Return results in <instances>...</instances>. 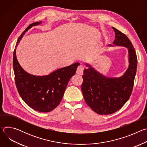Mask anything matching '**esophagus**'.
I'll list each match as a JSON object with an SVG mask.
<instances>
[{"label":"esophagus","instance_id":"obj_1","mask_svg":"<svg viewBox=\"0 0 147 147\" xmlns=\"http://www.w3.org/2000/svg\"><path fill=\"white\" fill-rule=\"evenodd\" d=\"M83 71H84V66L82 65H80L79 66H78L76 72L78 74L81 75V74H82Z\"/></svg>","mask_w":147,"mask_h":147}]
</instances>
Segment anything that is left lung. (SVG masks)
<instances>
[{"label":"left lung","mask_w":147,"mask_h":147,"mask_svg":"<svg viewBox=\"0 0 147 147\" xmlns=\"http://www.w3.org/2000/svg\"><path fill=\"white\" fill-rule=\"evenodd\" d=\"M112 28L115 33L113 44L127 49V69L119 77H109L86 63L88 68L84 70L82 75L81 90L84 98L91 109L99 115L113 113L127 102L131 94L137 71V55L131 41L125 34Z\"/></svg>","instance_id":"obj_1"}]
</instances>
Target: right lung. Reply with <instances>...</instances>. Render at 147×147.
I'll return each mask as SVG.
<instances>
[{
    "mask_svg": "<svg viewBox=\"0 0 147 147\" xmlns=\"http://www.w3.org/2000/svg\"><path fill=\"white\" fill-rule=\"evenodd\" d=\"M42 22L31 24L20 36L13 53V66L15 82L19 95L28 105L39 112H49L60 103L68 82L76 72L78 62L52 71L45 76H35L26 71L19 64L16 48L23 35L32 27Z\"/></svg>",
    "mask_w": 147,
    "mask_h": 147,
    "instance_id": "1",
    "label": "right lung"
}]
</instances>
